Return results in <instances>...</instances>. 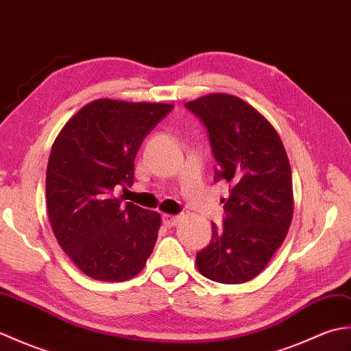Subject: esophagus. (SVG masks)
<instances>
[{
    "label": "esophagus",
    "mask_w": 351,
    "mask_h": 351,
    "mask_svg": "<svg viewBox=\"0 0 351 351\" xmlns=\"http://www.w3.org/2000/svg\"><path fill=\"white\" fill-rule=\"evenodd\" d=\"M178 220H180V215H175V214H164L162 215V223L166 226H175Z\"/></svg>",
    "instance_id": "obj_1"
}]
</instances>
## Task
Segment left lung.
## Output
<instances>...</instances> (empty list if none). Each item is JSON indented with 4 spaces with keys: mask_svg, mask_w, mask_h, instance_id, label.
Wrapping results in <instances>:
<instances>
[{
    "mask_svg": "<svg viewBox=\"0 0 351 351\" xmlns=\"http://www.w3.org/2000/svg\"><path fill=\"white\" fill-rule=\"evenodd\" d=\"M208 131L217 162L214 181L229 182L221 226L196 253L200 274L244 283L264 270L293 219L291 167L279 134L247 102L213 93L185 104Z\"/></svg>",
    "mask_w": 351,
    "mask_h": 351,
    "instance_id": "obj_1",
    "label": "left lung"
}]
</instances>
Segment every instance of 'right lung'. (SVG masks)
<instances>
[{"instance_id": "add662e5", "label": "right lung", "mask_w": 351, "mask_h": 351, "mask_svg": "<svg viewBox=\"0 0 351 351\" xmlns=\"http://www.w3.org/2000/svg\"><path fill=\"white\" fill-rule=\"evenodd\" d=\"M173 106L98 99L63 126L51 149L47 204L60 247L88 278L122 282L151 256L161 217L113 196L131 187L145 137Z\"/></svg>"}]
</instances>
